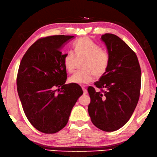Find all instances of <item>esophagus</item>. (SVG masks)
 Returning a JSON list of instances; mask_svg holds the SVG:
<instances>
[{
  "mask_svg": "<svg viewBox=\"0 0 157 157\" xmlns=\"http://www.w3.org/2000/svg\"><path fill=\"white\" fill-rule=\"evenodd\" d=\"M82 91H83V94H87V91L86 89H85L84 87H82Z\"/></svg>",
  "mask_w": 157,
  "mask_h": 157,
  "instance_id": "1",
  "label": "esophagus"
}]
</instances>
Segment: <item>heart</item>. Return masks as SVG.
Here are the masks:
<instances>
[{"label": "heart", "mask_w": 157, "mask_h": 157, "mask_svg": "<svg viewBox=\"0 0 157 157\" xmlns=\"http://www.w3.org/2000/svg\"><path fill=\"white\" fill-rule=\"evenodd\" d=\"M75 54L72 51L65 53L63 64L67 72H73L77 59H85L82 68L77 71L69 78L71 83L85 85L94 80V75L100 76L104 74L109 66V53L93 42L90 37H82L75 43Z\"/></svg>", "instance_id": "heart-1"}]
</instances>
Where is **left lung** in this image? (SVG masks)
Wrapping results in <instances>:
<instances>
[{"label":"left lung","instance_id":"8db88e82","mask_svg":"<svg viewBox=\"0 0 157 157\" xmlns=\"http://www.w3.org/2000/svg\"><path fill=\"white\" fill-rule=\"evenodd\" d=\"M110 57L106 72L87 89L91 102L88 113L94 125L106 132L117 131L128 122L137 105L141 68L135 52L117 35L101 36Z\"/></svg>","mask_w":157,"mask_h":157}]
</instances>
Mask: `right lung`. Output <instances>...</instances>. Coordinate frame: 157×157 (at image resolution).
Instances as JSON below:
<instances>
[{"label":"right lung","mask_w":157,"mask_h":157,"mask_svg":"<svg viewBox=\"0 0 157 157\" xmlns=\"http://www.w3.org/2000/svg\"><path fill=\"white\" fill-rule=\"evenodd\" d=\"M73 37L41 38L20 62L17 90L23 110L31 124L44 133H55L66 126L73 106L83 93L78 85L65 84L67 73L61 50ZM59 87L62 90L56 94L55 89Z\"/></svg>","instance_id":"right-lung-1"}]
</instances>
